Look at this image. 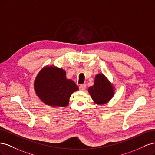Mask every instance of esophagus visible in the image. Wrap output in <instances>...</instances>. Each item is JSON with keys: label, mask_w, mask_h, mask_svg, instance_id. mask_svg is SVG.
<instances>
[{"label": "esophagus", "mask_w": 155, "mask_h": 155, "mask_svg": "<svg viewBox=\"0 0 155 155\" xmlns=\"http://www.w3.org/2000/svg\"><path fill=\"white\" fill-rule=\"evenodd\" d=\"M79 88L80 91H84L87 88V85H85V84H81V85H79Z\"/></svg>", "instance_id": "obj_1"}]
</instances>
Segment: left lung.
Listing matches in <instances>:
<instances>
[{"label": "left lung", "mask_w": 155, "mask_h": 155, "mask_svg": "<svg viewBox=\"0 0 155 155\" xmlns=\"http://www.w3.org/2000/svg\"><path fill=\"white\" fill-rule=\"evenodd\" d=\"M94 102L97 105L105 104L109 101L114 94V87L104 74H97L94 85L88 90Z\"/></svg>", "instance_id": "1"}]
</instances>
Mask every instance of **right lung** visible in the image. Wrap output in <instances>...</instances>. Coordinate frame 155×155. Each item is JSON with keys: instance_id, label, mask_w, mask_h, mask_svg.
Here are the masks:
<instances>
[{"instance_id": "right-lung-1", "label": "right lung", "mask_w": 155, "mask_h": 155, "mask_svg": "<svg viewBox=\"0 0 155 155\" xmlns=\"http://www.w3.org/2000/svg\"><path fill=\"white\" fill-rule=\"evenodd\" d=\"M34 89L39 99L51 107H66L72 94L78 87L66 78V72L54 66L45 67L37 74Z\"/></svg>"}]
</instances>
